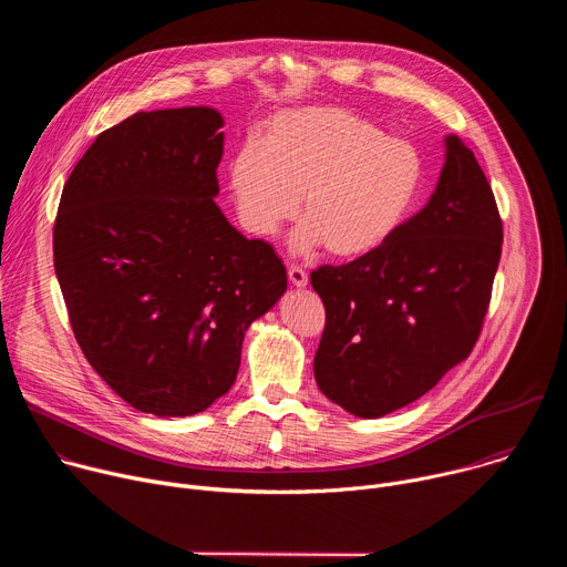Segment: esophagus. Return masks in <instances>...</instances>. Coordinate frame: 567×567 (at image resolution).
Masks as SVG:
<instances>
[{"instance_id": "esophagus-1", "label": "esophagus", "mask_w": 567, "mask_h": 567, "mask_svg": "<svg viewBox=\"0 0 567 567\" xmlns=\"http://www.w3.org/2000/svg\"><path fill=\"white\" fill-rule=\"evenodd\" d=\"M287 274H289V280H291V285L293 287H307V282H309V276L300 269V267H296V265H291L289 269H287Z\"/></svg>"}]
</instances>
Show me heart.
Segmentation results:
<instances>
[{"mask_svg":"<svg viewBox=\"0 0 567 567\" xmlns=\"http://www.w3.org/2000/svg\"><path fill=\"white\" fill-rule=\"evenodd\" d=\"M426 179L422 150L392 138L370 118L339 105L278 112L262 134L228 161V190L256 237L276 235L300 210L293 254L320 247L337 258L381 249L413 215Z\"/></svg>","mask_w":567,"mask_h":567,"instance_id":"1","label":"heart"}]
</instances>
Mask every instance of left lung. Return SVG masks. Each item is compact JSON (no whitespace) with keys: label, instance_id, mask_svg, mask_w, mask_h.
<instances>
[{"label":"left lung","instance_id":"8db88e82","mask_svg":"<svg viewBox=\"0 0 567 567\" xmlns=\"http://www.w3.org/2000/svg\"><path fill=\"white\" fill-rule=\"evenodd\" d=\"M429 204L370 256L311 271L326 305L320 392L357 417L409 406L464 361L489 309L503 221L473 152L449 134Z\"/></svg>","mask_w":567,"mask_h":567}]
</instances>
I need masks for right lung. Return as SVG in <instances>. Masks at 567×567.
Segmentation results:
<instances>
[{
  "label": "right lung",
  "instance_id": "right-lung-1",
  "mask_svg": "<svg viewBox=\"0 0 567 567\" xmlns=\"http://www.w3.org/2000/svg\"><path fill=\"white\" fill-rule=\"evenodd\" d=\"M221 125L213 107L138 112L99 134L58 206L53 265L73 337L121 399L156 417L226 394L249 326L287 289L271 245L215 204Z\"/></svg>",
  "mask_w": 567,
  "mask_h": 567
}]
</instances>
